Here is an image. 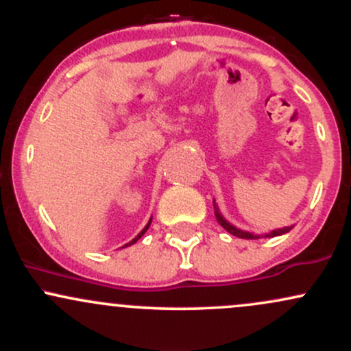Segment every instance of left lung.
<instances>
[{
  "label": "left lung",
  "mask_w": 351,
  "mask_h": 351,
  "mask_svg": "<svg viewBox=\"0 0 351 351\" xmlns=\"http://www.w3.org/2000/svg\"><path fill=\"white\" fill-rule=\"evenodd\" d=\"M216 219L217 223L221 224L224 229H226L228 232H231L232 236H237V237H243V239H257L259 236H254L251 232H245V231H241V229H236L234 226H231V224L228 223L226 219H223V216L217 213V208H216ZM291 231V228H284V229H277V231H272L271 234H267V237H274V236H280V234H285V232Z\"/></svg>",
  "instance_id": "left-lung-1"
}]
</instances>
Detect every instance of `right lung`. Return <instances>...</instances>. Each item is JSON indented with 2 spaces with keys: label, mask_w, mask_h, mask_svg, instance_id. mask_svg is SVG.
Masks as SVG:
<instances>
[{
  "label": "right lung",
  "mask_w": 351,
  "mask_h": 351,
  "mask_svg": "<svg viewBox=\"0 0 351 351\" xmlns=\"http://www.w3.org/2000/svg\"><path fill=\"white\" fill-rule=\"evenodd\" d=\"M150 223H152V219H150V221H148V224H147V226H145V228H143V231H142V232H140V234H138V236H136L134 241H130V243H128V244H125V245H123V247H127V245H132V244H135V243H136V241H138V239H140V237H142V236L145 234V232H147V229H148V228H150Z\"/></svg>",
  "instance_id": "1"
}]
</instances>
